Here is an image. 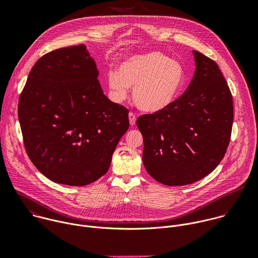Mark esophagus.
<instances>
[{
    "mask_svg": "<svg viewBox=\"0 0 258 258\" xmlns=\"http://www.w3.org/2000/svg\"><path fill=\"white\" fill-rule=\"evenodd\" d=\"M128 120H130L131 125H135V124H136V120H137L136 114H134L133 112H130V113H128Z\"/></svg>",
    "mask_w": 258,
    "mask_h": 258,
    "instance_id": "34e87169",
    "label": "esophagus"
}]
</instances>
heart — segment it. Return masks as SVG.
Wrapping results in <instances>:
<instances>
[{
	"label": "heart",
	"instance_id": "1",
	"mask_svg": "<svg viewBox=\"0 0 258 258\" xmlns=\"http://www.w3.org/2000/svg\"><path fill=\"white\" fill-rule=\"evenodd\" d=\"M185 73L181 65L160 52L132 56L121 62L119 72L109 70L107 84L111 97L121 102L134 88L136 106L146 113H159L177 99Z\"/></svg>",
	"mask_w": 258,
	"mask_h": 258
}]
</instances>
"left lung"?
<instances>
[{
  "instance_id": "left-lung-1",
  "label": "left lung",
  "mask_w": 258,
  "mask_h": 258,
  "mask_svg": "<svg viewBox=\"0 0 258 258\" xmlns=\"http://www.w3.org/2000/svg\"><path fill=\"white\" fill-rule=\"evenodd\" d=\"M193 54L196 69L187 91L164 111L137 120L144 166L166 186L189 185L209 174L231 140L234 109L229 86L213 60Z\"/></svg>"
}]
</instances>
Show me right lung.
Wrapping results in <instances>:
<instances>
[{"label": "right lung", "mask_w": 258, "mask_h": 258, "mask_svg": "<svg viewBox=\"0 0 258 258\" xmlns=\"http://www.w3.org/2000/svg\"><path fill=\"white\" fill-rule=\"evenodd\" d=\"M85 45L57 49L31 68L18 104L25 150L54 182L86 186L104 175L128 110L110 101Z\"/></svg>", "instance_id": "1"}]
</instances>
